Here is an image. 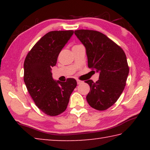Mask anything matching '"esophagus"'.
Masks as SVG:
<instances>
[{"mask_svg": "<svg viewBox=\"0 0 150 150\" xmlns=\"http://www.w3.org/2000/svg\"><path fill=\"white\" fill-rule=\"evenodd\" d=\"M77 85H80V84H81V83H83V81H80V80H77Z\"/></svg>", "mask_w": 150, "mask_h": 150, "instance_id": "34e87169", "label": "esophagus"}]
</instances>
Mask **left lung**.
<instances>
[{
	"instance_id": "obj_1",
	"label": "left lung",
	"mask_w": 150,
	"mask_h": 150,
	"mask_svg": "<svg viewBox=\"0 0 150 150\" xmlns=\"http://www.w3.org/2000/svg\"><path fill=\"white\" fill-rule=\"evenodd\" d=\"M75 34L86 49L88 67L99 73V79L85 81L91 90L87 100L91 107L105 110L115 104L126 85L129 67L123 50L99 32L75 30Z\"/></svg>"
}]
</instances>
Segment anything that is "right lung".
<instances>
[{"label": "right lung", "instance_id": "obj_1", "mask_svg": "<svg viewBox=\"0 0 150 150\" xmlns=\"http://www.w3.org/2000/svg\"><path fill=\"white\" fill-rule=\"evenodd\" d=\"M73 34V30L47 33L30 51L24 63V81L28 91L40 110L45 115H60L67 107L70 96L77 86L75 79L66 82L52 77V67Z\"/></svg>", "mask_w": 150, "mask_h": 150}]
</instances>
